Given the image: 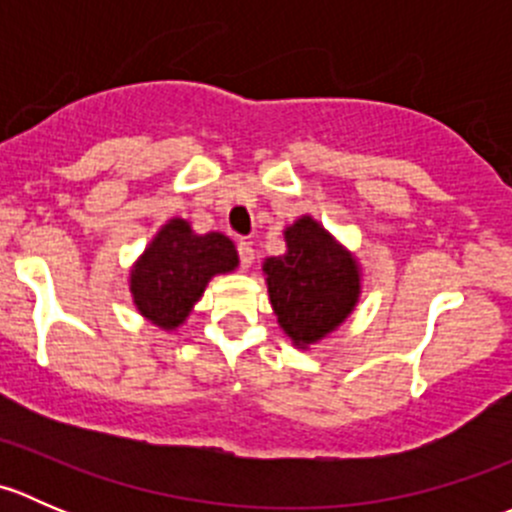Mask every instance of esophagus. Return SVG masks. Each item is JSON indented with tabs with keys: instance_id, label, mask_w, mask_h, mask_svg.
Returning a JSON list of instances; mask_svg holds the SVG:
<instances>
[{
	"instance_id": "1",
	"label": "esophagus",
	"mask_w": 512,
	"mask_h": 512,
	"mask_svg": "<svg viewBox=\"0 0 512 512\" xmlns=\"http://www.w3.org/2000/svg\"><path fill=\"white\" fill-rule=\"evenodd\" d=\"M237 257H240L242 270H247L255 262V250H252L250 242H237Z\"/></svg>"
}]
</instances>
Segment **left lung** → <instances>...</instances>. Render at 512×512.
Listing matches in <instances>:
<instances>
[{
  "mask_svg": "<svg viewBox=\"0 0 512 512\" xmlns=\"http://www.w3.org/2000/svg\"><path fill=\"white\" fill-rule=\"evenodd\" d=\"M287 255L265 262L272 307L294 344H312L337 329L359 297L354 257L312 218L285 232Z\"/></svg>",
  "mask_w": 512,
  "mask_h": 512,
  "instance_id": "1",
  "label": "left lung"
}]
</instances>
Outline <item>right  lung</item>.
Listing matches in <instances>:
<instances>
[{
  "instance_id": "add662e5",
  "label": "right lung",
  "mask_w": 512,
  "mask_h": 512,
  "mask_svg": "<svg viewBox=\"0 0 512 512\" xmlns=\"http://www.w3.org/2000/svg\"><path fill=\"white\" fill-rule=\"evenodd\" d=\"M235 265V245L225 235H193L185 220H170L131 272L133 302L153 324L173 329L188 317L210 277Z\"/></svg>"
}]
</instances>
